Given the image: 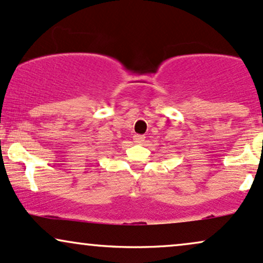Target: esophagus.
I'll list each match as a JSON object with an SVG mask.
<instances>
[{"label": "esophagus", "instance_id": "1", "mask_svg": "<svg viewBox=\"0 0 263 263\" xmlns=\"http://www.w3.org/2000/svg\"><path fill=\"white\" fill-rule=\"evenodd\" d=\"M144 140H145L144 135H140V134H135V135H134V141H135V143L141 144Z\"/></svg>", "mask_w": 263, "mask_h": 263}]
</instances>
